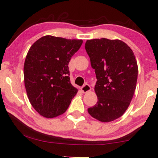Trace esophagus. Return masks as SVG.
I'll use <instances>...</instances> for the list:
<instances>
[{"label": "esophagus", "instance_id": "1", "mask_svg": "<svg viewBox=\"0 0 158 158\" xmlns=\"http://www.w3.org/2000/svg\"><path fill=\"white\" fill-rule=\"evenodd\" d=\"M90 90V86L88 84H85L83 87L81 88V91L83 93H87Z\"/></svg>", "mask_w": 158, "mask_h": 158}]
</instances>
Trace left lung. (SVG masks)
Listing matches in <instances>:
<instances>
[{
  "instance_id": "obj_1",
  "label": "left lung",
  "mask_w": 158,
  "mask_h": 158,
  "mask_svg": "<svg viewBox=\"0 0 158 158\" xmlns=\"http://www.w3.org/2000/svg\"><path fill=\"white\" fill-rule=\"evenodd\" d=\"M85 50L95 70V92L98 101L88 111L102 122L122 116L135 91L138 67L131 49L122 41L108 39L87 40Z\"/></svg>"
}]
</instances>
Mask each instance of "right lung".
<instances>
[{
	"label": "right lung",
	"mask_w": 158,
	"mask_h": 158,
	"mask_svg": "<svg viewBox=\"0 0 158 158\" xmlns=\"http://www.w3.org/2000/svg\"><path fill=\"white\" fill-rule=\"evenodd\" d=\"M82 43L80 40L44 36L30 47L23 66L25 88L30 103L40 115H61L76 95L68 64Z\"/></svg>",
	"instance_id": "add662e5"
}]
</instances>
